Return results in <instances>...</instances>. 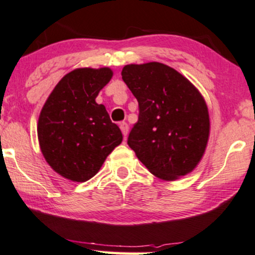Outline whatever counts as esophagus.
Listing matches in <instances>:
<instances>
[{"label":"esophagus","instance_id":"1","mask_svg":"<svg viewBox=\"0 0 255 255\" xmlns=\"http://www.w3.org/2000/svg\"><path fill=\"white\" fill-rule=\"evenodd\" d=\"M120 129H121V131H122V134L125 135V137L127 136L128 129H129V127H128V125L126 124V122H121V124H120Z\"/></svg>","mask_w":255,"mask_h":255}]
</instances>
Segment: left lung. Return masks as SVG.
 Instances as JSON below:
<instances>
[{"mask_svg": "<svg viewBox=\"0 0 255 255\" xmlns=\"http://www.w3.org/2000/svg\"><path fill=\"white\" fill-rule=\"evenodd\" d=\"M121 75L138 102V120L128 146L163 181L191 173L204 156L209 137L204 96L182 74L160 62L127 64Z\"/></svg>", "mask_w": 255, "mask_h": 255, "instance_id": "1", "label": "left lung"}]
</instances>
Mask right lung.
Returning a JSON list of instances; mask_svg holds the SVG:
<instances>
[{"label":"right lung","mask_w":255,"mask_h":255,"mask_svg":"<svg viewBox=\"0 0 255 255\" xmlns=\"http://www.w3.org/2000/svg\"><path fill=\"white\" fill-rule=\"evenodd\" d=\"M112 76L108 67L74 69L60 80L42 107L37 124L41 151L48 165L70 181L92 179L122 142L120 128L95 101Z\"/></svg>","instance_id":"obj_1"}]
</instances>
